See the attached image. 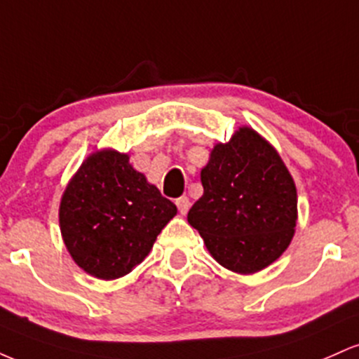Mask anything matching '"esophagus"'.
Returning a JSON list of instances; mask_svg holds the SVG:
<instances>
[{"label":"esophagus","mask_w":359,"mask_h":359,"mask_svg":"<svg viewBox=\"0 0 359 359\" xmlns=\"http://www.w3.org/2000/svg\"><path fill=\"white\" fill-rule=\"evenodd\" d=\"M175 204L182 214L187 212L189 208H191V201H189L187 196H182V197H179V199H175Z\"/></svg>","instance_id":"esophagus-1"}]
</instances>
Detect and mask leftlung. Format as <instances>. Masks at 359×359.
<instances>
[{"instance_id": "8db88e82", "label": "left lung", "mask_w": 359, "mask_h": 359, "mask_svg": "<svg viewBox=\"0 0 359 359\" xmlns=\"http://www.w3.org/2000/svg\"><path fill=\"white\" fill-rule=\"evenodd\" d=\"M204 194L187 214L217 263L255 273L294 236L297 191L273 147L251 128L214 147L201 172Z\"/></svg>"}]
</instances>
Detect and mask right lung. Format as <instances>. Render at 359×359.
<instances>
[{"label":"right lung","mask_w":359,"mask_h":359,"mask_svg":"<svg viewBox=\"0 0 359 359\" xmlns=\"http://www.w3.org/2000/svg\"><path fill=\"white\" fill-rule=\"evenodd\" d=\"M177 214L128 155L93 154L62 196L60 231L82 270L102 280L119 278L142 263Z\"/></svg>","instance_id":"right-lung-1"}]
</instances>
